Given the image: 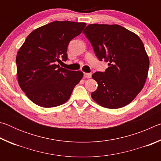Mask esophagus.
<instances>
[{"instance_id": "obj_1", "label": "esophagus", "mask_w": 161, "mask_h": 161, "mask_svg": "<svg viewBox=\"0 0 161 161\" xmlns=\"http://www.w3.org/2000/svg\"><path fill=\"white\" fill-rule=\"evenodd\" d=\"M84 77L85 78H91L92 74L91 73H84Z\"/></svg>"}]
</instances>
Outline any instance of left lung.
<instances>
[{
  "mask_svg": "<svg viewBox=\"0 0 161 161\" xmlns=\"http://www.w3.org/2000/svg\"><path fill=\"white\" fill-rule=\"evenodd\" d=\"M83 33L99 60L108 65L105 72L92 75L98 87L92 98L112 109L129 104L142 90L148 76L149 58L143 42L134 32L119 25L90 24Z\"/></svg>",
  "mask_w": 161,
  "mask_h": 161,
  "instance_id": "left-lung-1",
  "label": "left lung"
}]
</instances>
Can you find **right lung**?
Listing matches in <instances>:
<instances>
[{"mask_svg": "<svg viewBox=\"0 0 161 161\" xmlns=\"http://www.w3.org/2000/svg\"><path fill=\"white\" fill-rule=\"evenodd\" d=\"M86 24L54 21L30 33L16 56L18 84L28 99L45 108L55 107L69 99L83 77L80 71L59 67L67 59L70 40L80 35Z\"/></svg>", "mask_w": 161, "mask_h": 161, "instance_id": "1", "label": "right lung"}]
</instances>
